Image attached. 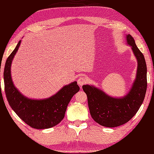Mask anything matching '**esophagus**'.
<instances>
[{"instance_id": "1", "label": "esophagus", "mask_w": 154, "mask_h": 154, "mask_svg": "<svg viewBox=\"0 0 154 154\" xmlns=\"http://www.w3.org/2000/svg\"><path fill=\"white\" fill-rule=\"evenodd\" d=\"M87 83V78L85 76H81L77 80V83L79 86H83V85Z\"/></svg>"}]
</instances>
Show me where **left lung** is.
I'll use <instances>...</instances> for the list:
<instances>
[{
    "instance_id": "left-lung-1",
    "label": "left lung",
    "mask_w": 154,
    "mask_h": 154,
    "mask_svg": "<svg viewBox=\"0 0 154 154\" xmlns=\"http://www.w3.org/2000/svg\"><path fill=\"white\" fill-rule=\"evenodd\" d=\"M126 38L138 63L135 80L128 93L122 97H113L94 85H84L82 87L87 96L91 117L100 125L108 128L128 122L141 106L146 93L147 67L144 56L132 35L128 34Z\"/></svg>"
}]
</instances>
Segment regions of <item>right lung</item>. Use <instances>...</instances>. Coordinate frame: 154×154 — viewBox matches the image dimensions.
Here are the masks:
<instances>
[{
    "instance_id": "right-lung-1",
    "label": "right lung",
    "mask_w": 154,
    "mask_h": 154,
    "mask_svg": "<svg viewBox=\"0 0 154 154\" xmlns=\"http://www.w3.org/2000/svg\"><path fill=\"white\" fill-rule=\"evenodd\" d=\"M20 44V40L5 63L4 82L6 98L12 109L28 125L35 129L50 128L63 119L68 104L79 91V87L77 81H73L47 99H34L23 95L14 86L11 77L12 62Z\"/></svg>"
}]
</instances>
